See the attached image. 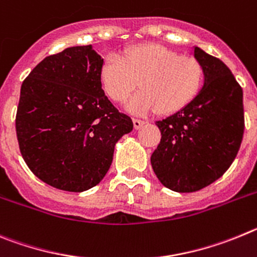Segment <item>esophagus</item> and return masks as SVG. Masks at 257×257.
Instances as JSON below:
<instances>
[{
	"label": "esophagus",
	"instance_id": "obj_1",
	"mask_svg": "<svg viewBox=\"0 0 257 257\" xmlns=\"http://www.w3.org/2000/svg\"><path fill=\"white\" fill-rule=\"evenodd\" d=\"M145 124V121L143 120H138V119H133V125H134V129H140L141 126Z\"/></svg>",
	"mask_w": 257,
	"mask_h": 257
}]
</instances>
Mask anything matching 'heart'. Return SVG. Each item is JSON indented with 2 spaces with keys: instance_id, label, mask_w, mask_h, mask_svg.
<instances>
[{
  "instance_id": "b5f03b06",
  "label": "heart",
  "mask_w": 257,
  "mask_h": 257,
  "mask_svg": "<svg viewBox=\"0 0 257 257\" xmlns=\"http://www.w3.org/2000/svg\"><path fill=\"white\" fill-rule=\"evenodd\" d=\"M200 62L159 45H140L123 56L108 55L100 69L105 93L115 102H123L137 88L142 91L126 105L133 114L157 111L170 115L186 107L202 85Z\"/></svg>"
}]
</instances>
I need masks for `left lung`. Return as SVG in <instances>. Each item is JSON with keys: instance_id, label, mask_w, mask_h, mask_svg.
I'll return each mask as SVG.
<instances>
[{"instance_id": "1", "label": "left lung", "mask_w": 257, "mask_h": 257, "mask_svg": "<svg viewBox=\"0 0 257 257\" xmlns=\"http://www.w3.org/2000/svg\"><path fill=\"white\" fill-rule=\"evenodd\" d=\"M203 85L184 108L156 121L161 141L151 156L157 179L174 192H195L232 165L244 129L243 92L221 60L193 47Z\"/></svg>"}]
</instances>
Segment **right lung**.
<instances>
[{"label":"right lung","mask_w":257,"mask_h":257,"mask_svg":"<svg viewBox=\"0 0 257 257\" xmlns=\"http://www.w3.org/2000/svg\"><path fill=\"white\" fill-rule=\"evenodd\" d=\"M103 59L92 45L43 59L25 78L16 112L22 156L37 178L69 192L100 183L133 121L110 102L100 80Z\"/></svg>","instance_id":"obj_1"}]
</instances>
